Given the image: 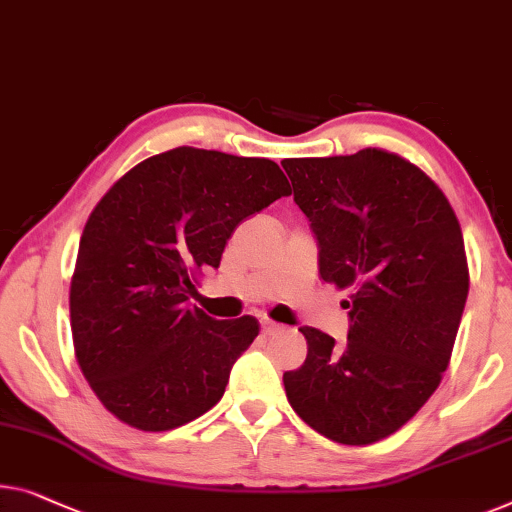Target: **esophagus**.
Instances as JSON below:
<instances>
[{"label": "esophagus", "mask_w": 512, "mask_h": 512, "mask_svg": "<svg viewBox=\"0 0 512 512\" xmlns=\"http://www.w3.org/2000/svg\"><path fill=\"white\" fill-rule=\"evenodd\" d=\"M259 324H262V331H264L266 335L280 333L282 329H285V326H282V324H278V322H273V319H269V317H264V319H262V322H259Z\"/></svg>", "instance_id": "obj_1"}]
</instances>
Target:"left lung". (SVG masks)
<instances>
[{
    "label": "left lung",
    "mask_w": 512,
    "mask_h": 512,
    "mask_svg": "<svg viewBox=\"0 0 512 512\" xmlns=\"http://www.w3.org/2000/svg\"><path fill=\"white\" fill-rule=\"evenodd\" d=\"M319 248L349 289L345 345L301 326L308 356L282 375L312 430L347 446L393 434L437 391L469 294L460 223L425 172L395 154L282 160Z\"/></svg>",
    "instance_id": "obj_1"
}]
</instances>
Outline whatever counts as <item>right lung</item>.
Masks as SVG:
<instances>
[{
	"label": "right lung",
	"mask_w": 512,
	"mask_h": 512,
	"mask_svg": "<svg viewBox=\"0 0 512 512\" xmlns=\"http://www.w3.org/2000/svg\"><path fill=\"white\" fill-rule=\"evenodd\" d=\"M269 158L193 147L151 156L96 204L71 280L75 356L91 391L144 432L195 421L223 398L255 317L190 305L195 276L218 269L243 218L289 195Z\"/></svg>",
	"instance_id": "1"
}]
</instances>
